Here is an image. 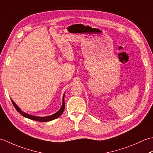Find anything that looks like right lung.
<instances>
[{"instance_id": "add662e5", "label": "right lung", "mask_w": 153, "mask_h": 153, "mask_svg": "<svg viewBox=\"0 0 153 153\" xmlns=\"http://www.w3.org/2000/svg\"><path fill=\"white\" fill-rule=\"evenodd\" d=\"M65 95V94H64ZM64 95L63 96V99H62V105L60 109L58 110V111L54 114L53 115H51V116H46V117H39V116H33V115H30V114H28L27 113H25L22 110H20V108H19V107L16 105V103L13 101L12 100V102L13 104V105L15 107V108L16 109V110L21 115H22L23 116L25 117V118H29V119H31V120H35V121H39V122H48V121H51V120H53L54 119H56L58 118V117H59L62 112H64V108H65V102H64Z\"/></svg>"}]
</instances>
